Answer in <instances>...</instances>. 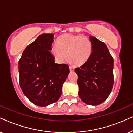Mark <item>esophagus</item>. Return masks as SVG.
Returning <instances> with one entry per match:
<instances>
[{
  "mask_svg": "<svg viewBox=\"0 0 133 133\" xmlns=\"http://www.w3.org/2000/svg\"><path fill=\"white\" fill-rule=\"evenodd\" d=\"M69 70L70 72H72L74 70V68L73 66H69Z\"/></svg>",
  "mask_w": 133,
  "mask_h": 133,
  "instance_id": "34e87169",
  "label": "esophagus"
}]
</instances>
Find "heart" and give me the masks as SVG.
Instances as JSON below:
<instances>
[{"label":"heart","instance_id":"heart-1","mask_svg":"<svg viewBox=\"0 0 133 133\" xmlns=\"http://www.w3.org/2000/svg\"><path fill=\"white\" fill-rule=\"evenodd\" d=\"M91 41L81 35L64 34L56 40V44L51 48L53 55L59 63L69 58L70 63L77 65H83L89 60L92 53Z\"/></svg>","mask_w":133,"mask_h":133}]
</instances>
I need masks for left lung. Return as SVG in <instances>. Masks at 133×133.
<instances>
[{"mask_svg":"<svg viewBox=\"0 0 133 133\" xmlns=\"http://www.w3.org/2000/svg\"><path fill=\"white\" fill-rule=\"evenodd\" d=\"M93 46L91 57L75 68L78 75L79 96L89 105H98L107 100L114 84L113 58L104 42L90 36Z\"/></svg>","mask_w":133,"mask_h":133,"instance_id":"left-lung-1","label":"left lung"}]
</instances>
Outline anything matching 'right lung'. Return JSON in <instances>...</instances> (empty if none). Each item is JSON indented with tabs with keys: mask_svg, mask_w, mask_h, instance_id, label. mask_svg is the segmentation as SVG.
Listing matches in <instances>:
<instances>
[{
	"mask_svg": "<svg viewBox=\"0 0 133 133\" xmlns=\"http://www.w3.org/2000/svg\"><path fill=\"white\" fill-rule=\"evenodd\" d=\"M54 35L44 33L26 47L19 61V84L33 104L46 107L57 102L69 74L65 64L55 63L51 54Z\"/></svg>",
	"mask_w": 133,
	"mask_h": 133,
	"instance_id": "right-lung-1",
	"label": "right lung"
}]
</instances>
